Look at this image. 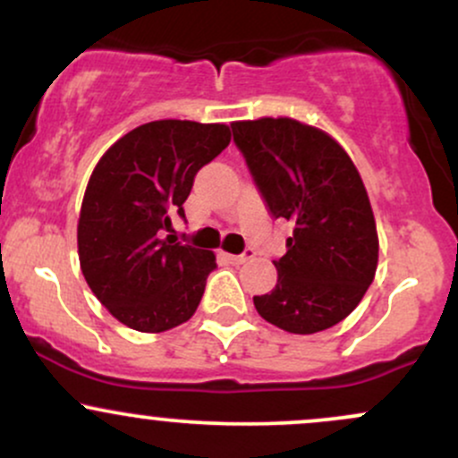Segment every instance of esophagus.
Listing matches in <instances>:
<instances>
[{
    "label": "esophagus",
    "instance_id": "1",
    "mask_svg": "<svg viewBox=\"0 0 458 458\" xmlns=\"http://www.w3.org/2000/svg\"><path fill=\"white\" fill-rule=\"evenodd\" d=\"M225 259L233 262V265H243V262H247L250 259H254V251L245 250L243 254H236V256L234 254H228V256H225Z\"/></svg>",
    "mask_w": 458,
    "mask_h": 458
}]
</instances>
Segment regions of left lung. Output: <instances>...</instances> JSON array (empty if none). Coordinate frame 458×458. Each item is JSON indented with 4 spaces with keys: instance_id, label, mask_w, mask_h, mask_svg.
<instances>
[{
    "instance_id": "1",
    "label": "left lung",
    "mask_w": 458,
    "mask_h": 458,
    "mask_svg": "<svg viewBox=\"0 0 458 458\" xmlns=\"http://www.w3.org/2000/svg\"><path fill=\"white\" fill-rule=\"evenodd\" d=\"M236 148L273 219L293 236L273 260L277 284L254 297L259 314L291 334H317L349 317L375 280V215L343 146L293 118L233 123Z\"/></svg>"
}]
</instances>
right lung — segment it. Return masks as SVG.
I'll return each instance as SVG.
<instances>
[{
	"label": "right lung",
	"mask_w": 458,
	"mask_h": 458,
	"mask_svg": "<svg viewBox=\"0 0 458 458\" xmlns=\"http://www.w3.org/2000/svg\"><path fill=\"white\" fill-rule=\"evenodd\" d=\"M230 144L225 124L155 120L129 131L94 167L77 225L81 273L131 329L159 334L198 310L215 254L163 239L185 217L193 178Z\"/></svg>",
	"instance_id": "right-lung-1"
}]
</instances>
